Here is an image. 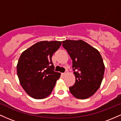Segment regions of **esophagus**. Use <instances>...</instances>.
Returning a JSON list of instances; mask_svg holds the SVG:
<instances>
[{
    "mask_svg": "<svg viewBox=\"0 0 121 121\" xmlns=\"http://www.w3.org/2000/svg\"><path fill=\"white\" fill-rule=\"evenodd\" d=\"M66 74H67V73H62V75L63 76H65L66 75Z\"/></svg>",
    "mask_w": 121,
    "mask_h": 121,
    "instance_id": "obj_1",
    "label": "esophagus"
}]
</instances>
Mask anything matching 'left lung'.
<instances>
[{
  "label": "left lung",
  "mask_w": 121,
  "mask_h": 121,
  "mask_svg": "<svg viewBox=\"0 0 121 121\" xmlns=\"http://www.w3.org/2000/svg\"><path fill=\"white\" fill-rule=\"evenodd\" d=\"M62 47L72 60L76 82L69 91L78 99H86L100 87L104 78L105 65L100 53L82 40H66Z\"/></svg>",
  "instance_id": "left-lung-1"
}]
</instances>
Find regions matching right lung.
<instances>
[{"label": "right lung", "instance_id": "obj_1", "mask_svg": "<svg viewBox=\"0 0 121 121\" xmlns=\"http://www.w3.org/2000/svg\"><path fill=\"white\" fill-rule=\"evenodd\" d=\"M62 41L37 42L21 54L17 64L19 82L27 93L35 99L49 96L61 73L54 71L53 54Z\"/></svg>", "mask_w": 121, "mask_h": 121}]
</instances>
